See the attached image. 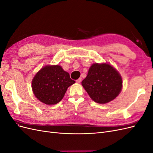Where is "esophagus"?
<instances>
[{"mask_svg":"<svg viewBox=\"0 0 153 153\" xmlns=\"http://www.w3.org/2000/svg\"><path fill=\"white\" fill-rule=\"evenodd\" d=\"M81 81H82V78H78V80H76V83H78V84H80V83L81 82Z\"/></svg>","mask_w":153,"mask_h":153,"instance_id":"obj_1","label":"esophagus"}]
</instances>
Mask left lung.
<instances>
[{
    "label": "left lung",
    "mask_w": 153,
    "mask_h": 153,
    "mask_svg": "<svg viewBox=\"0 0 153 153\" xmlns=\"http://www.w3.org/2000/svg\"><path fill=\"white\" fill-rule=\"evenodd\" d=\"M82 85L95 102L105 104L114 100L123 88L119 71L108 63H94L89 68Z\"/></svg>",
    "instance_id": "left-lung-1"
}]
</instances>
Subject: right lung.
Listing matches in <instances>:
<instances>
[{
	"mask_svg": "<svg viewBox=\"0 0 153 153\" xmlns=\"http://www.w3.org/2000/svg\"><path fill=\"white\" fill-rule=\"evenodd\" d=\"M69 74L59 65H47L41 68L32 80V89L36 98L48 105L62 100L68 88L75 84Z\"/></svg>",
	"mask_w": 153,
	"mask_h": 153,
	"instance_id": "1",
	"label": "right lung"
}]
</instances>
